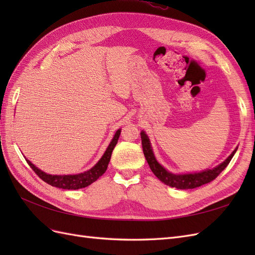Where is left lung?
Segmentation results:
<instances>
[{
  "label": "left lung",
  "instance_id": "left-lung-1",
  "mask_svg": "<svg viewBox=\"0 0 255 255\" xmlns=\"http://www.w3.org/2000/svg\"><path fill=\"white\" fill-rule=\"evenodd\" d=\"M140 136L144 157L146 161H148L152 172L156 175V177L160 182H163L164 184L168 185V186L175 187L177 189H192L212 182L220 174V172L225 170V168L229 165L237 150L236 148L225 161H222L221 164L216 166L213 169H206V170L203 171L192 173H172L170 171H168L167 169H165L157 161L155 155H154L153 153L149 137L145 134L144 130H141Z\"/></svg>",
  "mask_w": 255,
  "mask_h": 255
}]
</instances>
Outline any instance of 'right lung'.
<instances>
[{"instance_id":"obj_1","label":"right lung","mask_w":255,"mask_h":255,"mask_svg":"<svg viewBox=\"0 0 255 255\" xmlns=\"http://www.w3.org/2000/svg\"><path fill=\"white\" fill-rule=\"evenodd\" d=\"M121 133V128L116 130V133L113 137L111 143L107 146L106 151L102 155V157L99 159L98 163L87 171H84L78 174H67V175H56V174H49L45 173L39 168H37L34 164L30 163L28 159H26L29 167L33 169L35 173L40 177L42 181L48 183L51 186L63 188V189H80L89 186L90 184L96 182L100 176H101L107 169L109 163L112 157L113 150L115 149L116 144L118 142L119 136Z\"/></svg>"}]
</instances>
